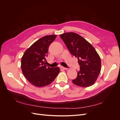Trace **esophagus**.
Masks as SVG:
<instances>
[{
    "label": "esophagus",
    "instance_id": "obj_1",
    "mask_svg": "<svg viewBox=\"0 0 120 120\" xmlns=\"http://www.w3.org/2000/svg\"><path fill=\"white\" fill-rule=\"evenodd\" d=\"M60 68L62 69V70H68V68H64V67H60Z\"/></svg>",
    "mask_w": 120,
    "mask_h": 120
}]
</instances>
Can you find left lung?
I'll return each instance as SVG.
<instances>
[{
    "mask_svg": "<svg viewBox=\"0 0 120 120\" xmlns=\"http://www.w3.org/2000/svg\"><path fill=\"white\" fill-rule=\"evenodd\" d=\"M72 56L78 58L80 70L76 79L72 80L75 85L88 87L96 82L101 70V60L95 48L81 35L75 32L60 35Z\"/></svg>",
    "mask_w": 120,
    "mask_h": 120,
    "instance_id": "1",
    "label": "left lung"
}]
</instances>
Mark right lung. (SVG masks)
Listing matches in <instances>:
<instances>
[{"instance_id":"add662e5","label":"right lung","mask_w":120,"mask_h":120,"mask_svg":"<svg viewBox=\"0 0 120 120\" xmlns=\"http://www.w3.org/2000/svg\"><path fill=\"white\" fill-rule=\"evenodd\" d=\"M56 37V35H49L39 39L26 50L21 59L23 74L28 82L35 86L49 85L59 74V67L51 68L45 64L49 47Z\"/></svg>"}]
</instances>
